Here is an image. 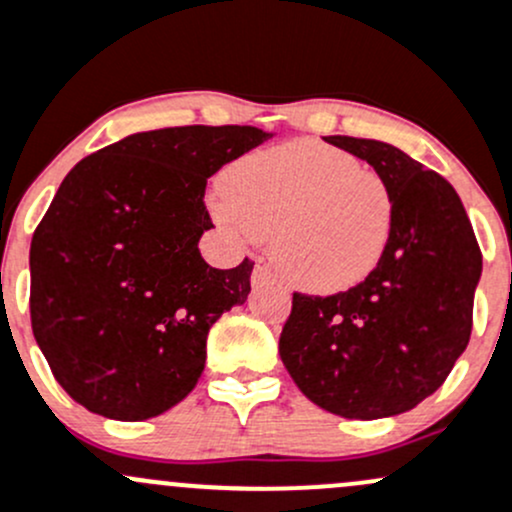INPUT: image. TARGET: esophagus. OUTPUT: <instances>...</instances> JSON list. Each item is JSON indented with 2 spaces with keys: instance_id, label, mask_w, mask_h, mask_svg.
Returning a JSON list of instances; mask_svg holds the SVG:
<instances>
[{
  "instance_id": "34e87169",
  "label": "esophagus",
  "mask_w": 512,
  "mask_h": 512,
  "mask_svg": "<svg viewBox=\"0 0 512 512\" xmlns=\"http://www.w3.org/2000/svg\"><path fill=\"white\" fill-rule=\"evenodd\" d=\"M267 282H277V272L270 265H255V270H252V284L260 287V284Z\"/></svg>"
}]
</instances>
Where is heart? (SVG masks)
Listing matches in <instances>:
<instances>
[{
	"mask_svg": "<svg viewBox=\"0 0 512 512\" xmlns=\"http://www.w3.org/2000/svg\"><path fill=\"white\" fill-rule=\"evenodd\" d=\"M215 218L242 240L272 242L279 272L309 292H341L383 260L395 193L378 169L321 142H287L235 161Z\"/></svg>",
	"mask_w": 512,
	"mask_h": 512,
	"instance_id": "obj_1",
	"label": "heart"
}]
</instances>
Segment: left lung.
<instances>
[{
	"mask_svg": "<svg viewBox=\"0 0 512 512\" xmlns=\"http://www.w3.org/2000/svg\"><path fill=\"white\" fill-rule=\"evenodd\" d=\"M378 169L395 228L368 277L331 297L294 292L279 355L314 405L346 419L392 417L437 392L466 351L481 247L454 186L378 139L326 137Z\"/></svg>",
	"mask_w": 512,
	"mask_h": 512,
	"instance_id": "left-lung-1",
	"label": "left lung"
}]
</instances>
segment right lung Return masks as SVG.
<instances>
[{"label":"right lung","mask_w":512,"mask_h":512,"mask_svg":"<svg viewBox=\"0 0 512 512\" xmlns=\"http://www.w3.org/2000/svg\"><path fill=\"white\" fill-rule=\"evenodd\" d=\"M272 134L188 125L129 134L73 166L34 230L31 328L53 378L85 410L142 422L206 365L223 311L245 304L252 260L215 270L206 184Z\"/></svg>","instance_id":"add662e5"}]
</instances>
